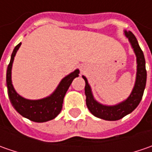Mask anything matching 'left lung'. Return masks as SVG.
I'll return each mask as SVG.
<instances>
[{"instance_id":"8db88e82","label":"left lung","mask_w":152,"mask_h":152,"mask_svg":"<svg viewBox=\"0 0 152 152\" xmlns=\"http://www.w3.org/2000/svg\"><path fill=\"white\" fill-rule=\"evenodd\" d=\"M124 34L129 39L132 48L136 56L137 61V73L136 80L130 96L119 104L114 106H105L97 102L92 95L91 86L88 80L83 76L85 81V93L86 96V105L91 113L99 118L107 121H116L123 118L126 115L132 113L142 99L144 91L146 84V70H145V60L143 51L138 44L137 39L131 31H124Z\"/></svg>"}]
</instances>
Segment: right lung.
I'll list each match as a JSON object with an SVG mask.
<instances>
[{"label":"right lung","mask_w":152,"mask_h":152,"mask_svg":"<svg viewBox=\"0 0 152 152\" xmlns=\"http://www.w3.org/2000/svg\"><path fill=\"white\" fill-rule=\"evenodd\" d=\"M21 43L16 45L11 56V60L7 70V87L10 102L16 111L23 117L36 123H44L54 119L60 113L62 108L63 99L73 80L79 77V70L76 69L73 73L61 79L56 91L50 96L40 100H28L19 96L12 84V67L14 56L20 47Z\"/></svg>","instance_id":"1"}]
</instances>
